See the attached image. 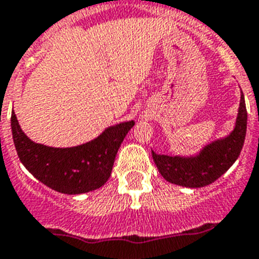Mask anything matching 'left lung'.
I'll list each match as a JSON object with an SVG mask.
<instances>
[{
    "label": "left lung",
    "mask_w": 259,
    "mask_h": 259,
    "mask_svg": "<svg viewBox=\"0 0 259 259\" xmlns=\"http://www.w3.org/2000/svg\"><path fill=\"white\" fill-rule=\"evenodd\" d=\"M247 125L245 98L241 94L238 117L230 136L214 141L195 157H169L151 151L159 173L171 184L185 188H203L222 176L242 150Z\"/></svg>",
    "instance_id": "1"
}]
</instances>
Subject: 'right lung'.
I'll use <instances>...</instances> for the list:
<instances>
[{
    "label": "right lung",
    "instance_id": "obj_1",
    "mask_svg": "<svg viewBox=\"0 0 259 259\" xmlns=\"http://www.w3.org/2000/svg\"><path fill=\"white\" fill-rule=\"evenodd\" d=\"M12 133L20 161L48 188L64 194L100 189L109 180L115 155L134 121L105 130L96 140L74 148H50L29 140L12 111Z\"/></svg>",
    "mask_w": 259,
    "mask_h": 259
}]
</instances>
